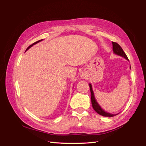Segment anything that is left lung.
Returning a JSON list of instances; mask_svg holds the SVG:
<instances>
[{
    "label": "left lung",
    "instance_id": "8db88e82",
    "mask_svg": "<svg viewBox=\"0 0 146 146\" xmlns=\"http://www.w3.org/2000/svg\"><path fill=\"white\" fill-rule=\"evenodd\" d=\"M112 44H113V50L114 54H115L119 56H121L123 57V58H125L126 60H129V59H128V57L127 56L126 54H125V52H123L122 47L119 46L117 42H112ZM89 85H90V91H91V99L92 106V108H94L95 111L99 114H100V115L105 116V117H113V116L117 115V114H113L106 112L104 110H103L100 107V105H99V104L98 102H97V101L95 99L93 90H92V85L90 83L89 84Z\"/></svg>",
    "mask_w": 146,
    "mask_h": 146
}]
</instances>
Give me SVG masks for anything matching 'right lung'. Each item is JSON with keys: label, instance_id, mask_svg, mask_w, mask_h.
Returning <instances> with one entry per match:
<instances>
[{"label": "right lung", "instance_id": "obj_1", "mask_svg": "<svg viewBox=\"0 0 146 146\" xmlns=\"http://www.w3.org/2000/svg\"><path fill=\"white\" fill-rule=\"evenodd\" d=\"M42 41V39H41V40H39V41H36V42H34L33 44H32V45H30V46H29L27 48V49H26V50H25V52L26 51H27V50H29V48L31 47H32L33 45H35V44H37L38 42H40V41Z\"/></svg>", "mask_w": 146, "mask_h": 146}]
</instances>
